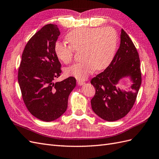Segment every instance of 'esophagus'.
<instances>
[{
    "label": "esophagus",
    "mask_w": 159,
    "mask_h": 159,
    "mask_svg": "<svg viewBox=\"0 0 159 159\" xmlns=\"http://www.w3.org/2000/svg\"><path fill=\"white\" fill-rule=\"evenodd\" d=\"M77 83H78L79 85H80V86H82V85H83L84 84V82L83 80H77Z\"/></svg>",
    "instance_id": "1"
}]
</instances>
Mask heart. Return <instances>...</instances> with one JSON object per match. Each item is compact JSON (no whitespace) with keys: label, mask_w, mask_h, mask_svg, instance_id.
<instances>
[{"label":"heart","mask_w":159,"mask_h":159,"mask_svg":"<svg viewBox=\"0 0 159 159\" xmlns=\"http://www.w3.org/2000/svg\"><path fill=\"white\" fill-rule=\"evenodd\" d=\"M66 39L69 46L56 42L55 54L63 63L69 64L72 60L74 51L82 50L84 60L68 67L66 74L84 80L95 69L103 70L111 63L116 52L118 36L112 27H80L69 32Z\"/></svg>","instance_id":"1"}]
</instances>
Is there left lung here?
I'll use <instances>...</instances> for the list:
<instances>
[{
    "label": "left lung",
    "instance_id": "8db88e82",
    "mask_svg": "<svg viewBox=\"0 0 159 159\" xmlns=\"http://www.w3.org/2000/svg\"><path fill=\"white\" fill-rule=\"evenodd\" d=\"M120 39V48L110 64L91 81L96 91L91 101L93 111L107 121L118 120L128 114L135 103L142 82L139 55L123 29ZM124 78L130 80L129 90L118 87Z\"/></svg>",
    "mask_w": 159,
    "mask_h": 159
}]
</instances>
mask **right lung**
I'll list each match as a JSON object with an SVG mask.
<instances>
[{"mask_svg":"<svg viewBox=\"0 0 159 159\" xmlns=\"http://www.w3.org/2000/svg\"><path fill=\"white\" fill-rule=\"evenodd\" d=\"M60 34L54 24H48L32 37L24 49L18 72L23 99L32 115L44 121L56 120L68 107L70 93L76 87L72 76L54 83L61 64L54 52Z\"/></svg>","mask_w":159,"mask_h":159,"instance_id":"obj_1","label":"right lung"}]
</instances>
